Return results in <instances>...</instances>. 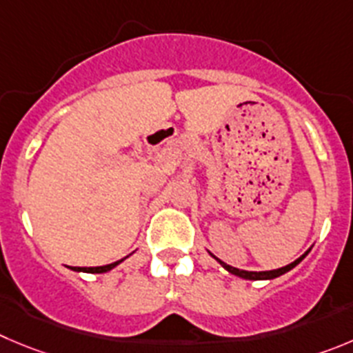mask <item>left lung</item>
I'll return each mask as SVG.
<instances>
[{
	"label": "left lung",
	"instance_id": "left-lung-1",
	"mask_svg": "<svg viewBox=\"0 0 353 353\" xmlns=\"http://www.w3.org/2000/svg\"><path fill=\"white\" fill-rule=\"evenodd\" d=\"M308 252H310V249H308V251H306L305 254H303V256H299V258L296 259V261L289 263V265L282 266V268L270 270V272H247V270H239V268H233V266L226 265V263H225V261H221V259H217L216 256H214V254H210V256H212V258L216 259V261L219 263V265H221L223 268H225V270H228V272L232 273V275H236V276H240V279H245V281H272V279H276V276H281V275H284V273L291 272V270L294 268V266H298L299 263H301L303 259L306 258V254H308Z\"/></svg>",
	"mask_w": 353,
	"mask_h": 353
}]
</instances>
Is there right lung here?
Instances as JSON below:
<instances>
[{
	"label": "right lung",
	"mask_w": 353,
	"mask_h": 353,
	"mask_svg": "<svg viewBox=\"0 0 353 353\" xmlns=\"http://www.w3.org/2000/svg\"><path fill=\"white\" fill-rule=\"evenodd\" d=\"M127 258H128V256H127ZM127 258L120 259V261L111 263V265H104V266H90V268H80V266H71V270H72V272H85V273H106V272H110V270H113L114 266L120 265L121 261H125V259H127Z\"/></svg>",
	"instance_id": "add662e5"
}]
</instances>
